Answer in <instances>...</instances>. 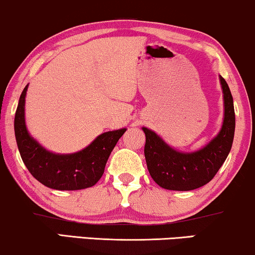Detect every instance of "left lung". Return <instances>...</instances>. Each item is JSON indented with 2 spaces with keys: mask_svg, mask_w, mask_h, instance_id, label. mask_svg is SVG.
Segmentation results:
<instances>
[{
  "mask_svg": "<svg viewBox=\"0 0 255 255\" xmlns=\"http://www.w3.org/2000/svg\"><path fill=\"white\" fill-rule=\"evenodd\" d=\"M224 94V122L219 134L201 149L182 153L168 146L153 130L142 127L146 134L144 157L150 176L169 191H192L205 186L220 169L230 154L235 130L233 98L230 87L220 76Z\"/></svg>",
  "mask_w": 255,
  "mask_h": 255,
  "instance_id": "8db88e82",
  "label": "left lung"
}]
</instances>
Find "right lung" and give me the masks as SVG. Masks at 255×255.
<instances>
[{
    "label": "right lung",
    "mask_w": 255,
    "mask_h": 255,
    "mask_svg": "<svg viewBox=\"0 0 255 255\" xmlns=\"http://www.w3.org/2000/svg\"><path fill=\"white\" fill-rule=\"evenodd\" d=\"M28 86L22 92L15 113V137L18 150L31 175L42 185L57 191H76L94 186L101 179L106 163L126 128L106 131L82 150L55 154L30 136L25 127L24 104Z\"/></svg>",
    "instance_id": "add662e5"
}]
</instances>
